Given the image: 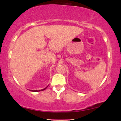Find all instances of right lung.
Returning a JSON list of instances; mask_svg holds the SVG:
<instances>
[{
	"mask_svg": "<svg viewBox=\"0 0 121 121\" xmlns=\"http://www.w3.org/2000/svg\"><path fill=\"white\" fill-rule=\"evenodd\" d=\"M48 87V86H47L46 87H45V88H44V89H41V90H30V91H34V92H37V91H44V90H45V89H47V87Z\"/></svg>",
	"mask_w": 121,
	"mask_h": 121,
	"instance_id": "add662e5",
	"label": "right lung"
}]
</instances>
